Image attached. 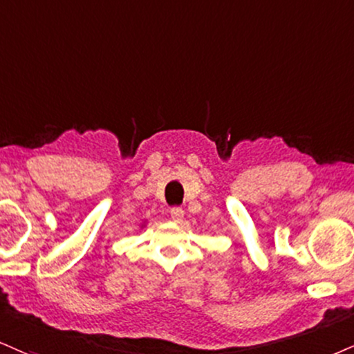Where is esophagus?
<instances>
[{"label":"esophagus","instance_id":"obj_1","mask_svg":"<svg viewBox=\"0 0 354 354\" xmlns=\"http://www.w3.org/2000/svg\"><path fill=\"white\" fill-rule=\"evenodd\" d=\"M170 216H172L174 221H180L182 218H184V210H182L180 207H174L172 210H170Z\"/></svg>","mask_w":354,"mask_h":354}]
</instances>
